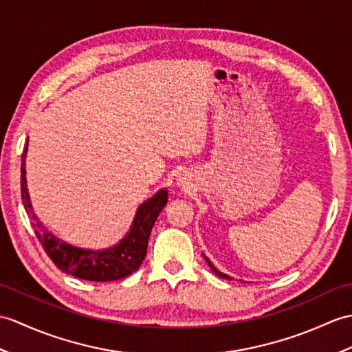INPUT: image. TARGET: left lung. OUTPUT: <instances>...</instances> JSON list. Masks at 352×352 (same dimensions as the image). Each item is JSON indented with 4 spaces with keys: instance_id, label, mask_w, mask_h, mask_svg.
<instances>
[{
    "instance_id": "left-lung-1",
    "label": "left lung",
    "mask_w": 352,
    "mask_h": 352,
    "mask_svg": "<svg viewBox=\"0 0 352 352\" xmlns=\"http://www.w3.org/2000/svg\"><path fill=\"white\" fill-rule=\"evenodd\" d=\"M204 258H206L207 264L210 265V268H211V270H213V272H214V274H216V276L222 277V279H228V280H231V279H232V277H230V276H228V274H225V273H222V272H219V270H217V268H216L213 264H211V261H210L207 256H204Z\"/></svg>"
}]
</instances>
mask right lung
<instances>
[{
    "mask_svg": "<svg viewBox=\"0 0 352 352\" xmlns=\"http://www.w3.org/2000/svg\"><path fill=\"white\" fill-rule=\"evenodd\" d=\"M27 148L22 153L21 163V193L22 202L27 213H31L32 207L30 202L28 187H27V170H25V159ZM168 202V190L162 189L156 195L145 201L136 210V216L133 223L130 226V231L126 234L118 244L103 250H89L79 249L61 241L60 239L51 232H47L42 223L32 225L37 239L42 244L47 256L52 259V263L58 267L61 272L78 277V279L91 280V282H111L118 280L122 277H127L141 267L142 261L146 255V246L153 230L154 222L163 207ZM32 219L37 220L36 214L32 213Z\"/></svg>",
    "mask_w": 352,
    "mask_h": 352,
    "instance_id": "add662e5",
    "label": "right lung"
}]
</instances>
